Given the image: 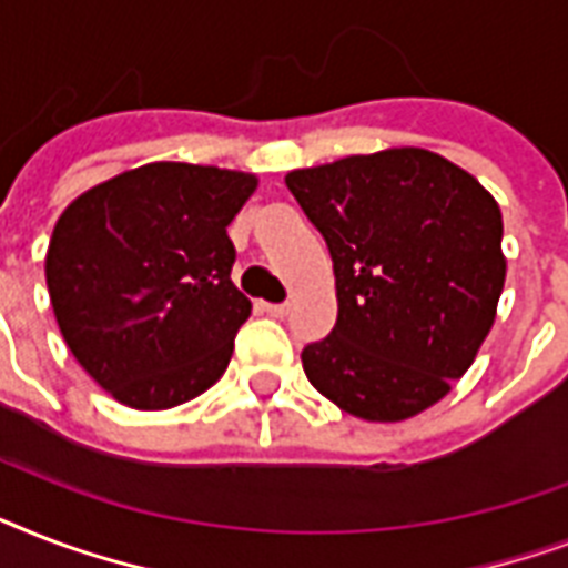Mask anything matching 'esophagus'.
<instances>
[{"instance_id":"1","label":"esophagus","mask_w":568,"mask_h":568,"mask_svg":"<svg viewBox=\"0 0 568 568\" xmlns=\"http://www.w3.org/2000/svg\"><path fill=\"white\" fill-rule=\"evenodd\" d=\"M262 310H265L271 318H285V315H288V303H262Z\"/></svg>"}]
</instances>
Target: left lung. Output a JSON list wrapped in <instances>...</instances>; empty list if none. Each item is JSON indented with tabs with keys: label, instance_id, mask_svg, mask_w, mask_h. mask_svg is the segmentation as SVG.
Segmentation results:
<instances>
[{
	"label": "left lung",
	"instance_id": "obj_1",
	"mask_svg": "<svg viewBox=\"0 0 568 568\" xmlns=\"http://www.w3.org/2000/svg\"><path fill=\"white\" fill-rule=\"evenodd\" d=\"M285 185L336 274V327L301 354L312 386L365 422L442 400L475 363L504 288L493 194L418 146L292 171Z\"/></svg>",
	"mask_w": 568,
	"mask_h": 568
}]
</instances>
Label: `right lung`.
Masks as SVG:
<instances>
[{"label":"right lung","instance_id":"right-lung-1","mask_svg":"<svg viewBox=\"0 0 568 568\" xmlns=\"http://www.w3.org/2000/svg\"><path fill=\"white\" fill-rule=\"evenodd\" d=\"M253 191L250 173L153 162L58 217L49 301L79 365L120 404L171 409L226 372L250 318L226 226Z\"/></svg>","mask_w":568,"mask_h":568}]
</instances>
